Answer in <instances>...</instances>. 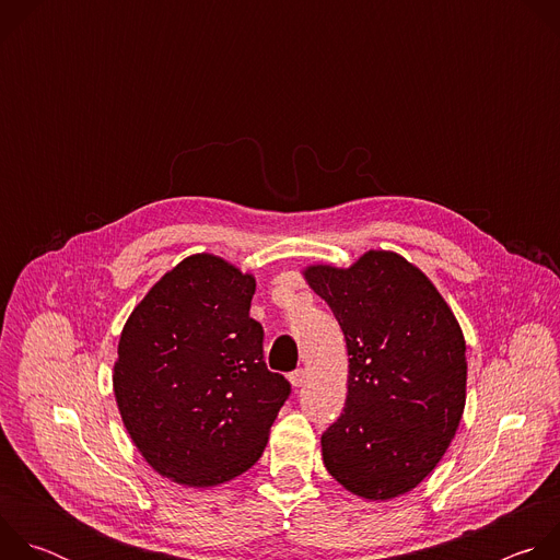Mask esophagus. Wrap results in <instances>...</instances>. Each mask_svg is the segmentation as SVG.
<instances>
[{"label":"esophagus","mask_w":560,"mask_h":560,"mask_svg":"<svg viewBox=\"0 0 560 560\" xmlns=\"http://www.w3.org/2000/svg\"><path fill=\"white\" fill-rule=\"evenodd\" d=\"M290 383H292L294 387H301V385L305 383V370H294V372L290 374Z\"/></svg>","instance_id":"obj_1"}]
</instances>
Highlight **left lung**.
I'll return each mask as SVG.
<instances>
[{"mask_svg":"<svg viewBox=\"0 0 560 560\" xmlns=\"http://www.w3.org/2000/svg\"><path fill=\"white\" fill-rule=\"evenodd\" d=\"M348 346V398L324 432L328 471L357 497L387 501L443 458L465 408V339L432 281L396 253L350 268L310 266Z\"/></svg>","mask_w":560,"mask_h":560,"instance_id":"8db88e82","label":"left lung"}]
</instances>
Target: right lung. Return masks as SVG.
Instances as JSON below:
<instances>
[{
	"label": "right lung",
	"instance_id": "1",
	"mask_svg": "<svg viewBox=\"0 0 560 560\" xmlns=\"http://www.w3.org/2000/svg\"><path fill=\"white\" fill-rule=\"evenodd\" d=\"M255 277L192 255L159 279L119 339L113 387L121 421L162 476L210 488L250 469L290 396L264 361L250 316Z\"/></svg>",
	"mask_w": 560,
	"mask_h": 560
}]
</instances>
